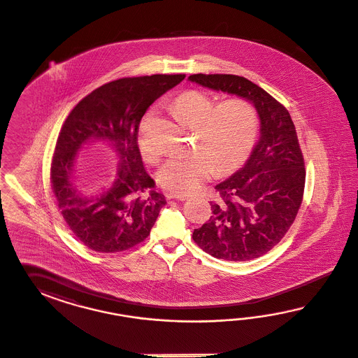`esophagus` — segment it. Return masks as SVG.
Here are the masks:
<instances>
[{
  "instance_id": "34e87169",
  "label": "esophagus",
  "mask_w": 358,
  "mask_h": 358,
  "mask_svg": "<svg viewBox=\"0 0 358 358\" xmlns=\"http://www.w3.org/2000/svg\"><path fill=\"white\" fill-rule=\"evenodd\" d=\"M165 198H166V199H178V201H185V199H187L189 196H187V195L177 194V193H173V192H166V193H165Z\"/></svg>"
}]
</instances>
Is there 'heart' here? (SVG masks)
<instances>
[{
  "mask_svg": "<svg viewBox=\"0 0 358 358\" xmlns=\"http://www.w3.org/2000/svg\"><path fill=\"white\" fill-rule=\"evenodd\" d=\"M180 122L194 127L196 151L174 153L160 166L157 178L165 189L189 194L217 172H235L248 159L259 134V117L253 105L241 98L227 99L215 106L207 93L190 90L172 102ZM139 147L145 159L155 152L144 136Z\"/></svg>",
  "mask_w": 358,
  "mask_h": 358,
  "instance_id": "1",
  "label": "heart"
}]
</instances>
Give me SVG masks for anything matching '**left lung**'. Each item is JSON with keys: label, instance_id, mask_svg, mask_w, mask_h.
Instances as JSON below:
<instances>
[{"label": "left lung", "instance_id": "1", "mask_svg": "<svg viewBox=\"0 0 358 358\" xmlns=\"http://www.w3.org/2000/svg\"><path fill=\"white\" fill-rule=\"evenodd\" d=\"M201 87L250 102L260 120V138L238 172L215 186L222 201L195 228L193 240L213 257L257 259L277 245L293 224L303 196V156L289 111L264 89L234 75H192Z\"/></svg>", "mask_w": 358, "mask_h": 358}]
</instances>
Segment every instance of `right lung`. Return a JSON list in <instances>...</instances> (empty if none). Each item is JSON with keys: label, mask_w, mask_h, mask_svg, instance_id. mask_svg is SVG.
Returning a JSON list of instances; mask_svg holds the SVG:
<instances>
[{"label": "right lung", "mask_w": 358, "mask_h": 358, "mask_svg": "<svg viewBox=\"0 0 358 358\" xmlns=\"http://www.w3.org/2000/svg\"><path fill=\"white\" fill-rule=\"evenodd\" d=\"M184 78L153 75L108 83L81 99L65 120L51 182L65 223L89 250L122 252L150 235L166 201L143 166L138 127L145 110ZM97 142L116 153L119 165L113 181L94 191L78 181L76 162L80 151Z\"/></svg>", "instance_id": "obj_1"}]
</instances>
